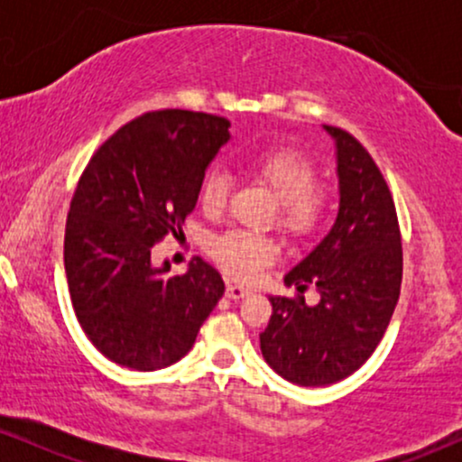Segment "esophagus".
Segmentation results:
<instances>
[{
  "label": "esophagus",
  "instance_id": "esophagus-1",
  "mask_svg": "<svg viewBox=\"0 0 462 462\" xmlns=\"http://www.w3.org/2000/svg\"><path fill=\"white\" fill-rule=\"evenodd\" d=\"M249 293H252V291L245 289V286H241V284H227V289H226V295L230 300H243V298H247Z\"/></svg>",
  "mask_w": 462,
  "mask_h": 462
}]
</instances>
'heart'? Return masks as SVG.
Instances as JSON below:
<instances>
[{"mask_svg":"<svg viewBox=\"0 0 462 462\" xmlns=\"http://www.w3.org/2000/svg\"><path fill=\"white\" fill-rule=\"evenodd\" d=\"M249 169L272 189L278 206V226L289 236L304 238L326 221L328 195L317 189V169L304 153L291 147H272L252 158ZM232 180L224 167L206 171L199 187V204L208 215L226 208ZM280 247L272 236L256 232H227L210 243V254L227 273L252 280L272 264Z\"/></svg>","mask_w":462,"mask_h":462,"instance_id":"heart-1","label":"heart"}]
</instances>
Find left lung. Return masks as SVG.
Listing matches in <instances>:
<instances>
[{
    "mask_svg": "<svg viewBox=\"0 0 462 462\" xmlns=\"http://www.w3.org/2000/svg\"><path fill=\"white\" fill-rule=\"evenodd\" d=\"M337 147L338 213L326 236L284 275L319 304L272 295L261 334L275 374L300 386H326L365 365L393 317L402 286V236L391 190L378 164L352 134L323 125Z\"/></svg>",
    "mask_w": 462,
    "mask_h": 462,
    "instance_id": "obj_1",
    "label": "left lung"
}]
</instances>
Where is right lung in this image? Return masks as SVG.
<instances>
[{
	"label": "right lung",
	"mask_w": 462,
	"mask_h": 462,
	"mask_svg": "<svg viewBox=\"0 0 462 462\" xmlns=\"http://www.w3.org/2000/svg\"><path fill=\"white\" fill-rule=\"evenodd\" d=\"M230 121L156 110L116 130L93 153L73 193L65 272L84 334L121 367L156 371L193 347L224 295L219 272L195 258L184 275L152 264V247L178 235Z\"/></svg>",
	"instance_id": "1"
}]
</instances>
